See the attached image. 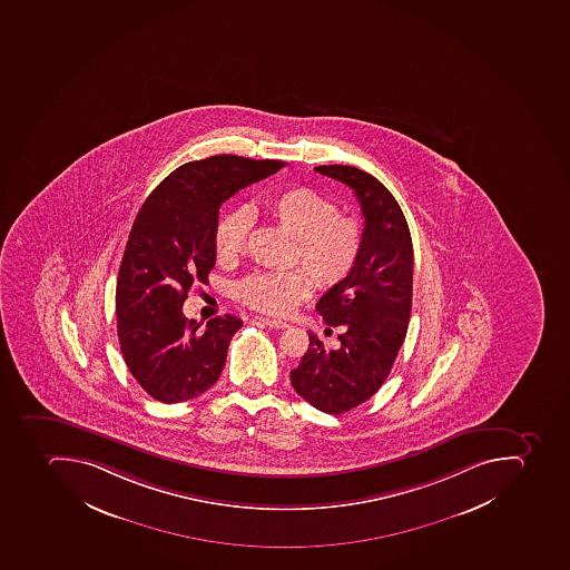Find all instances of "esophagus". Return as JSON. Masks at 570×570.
I'll use <instances>...</instances> for the list:
<instances>
[{
  "label": "esophagus",
  "mask_w": 570,
  "mask_h": 570,
  "mask_svg": "<svg viewBox=\"0 0 570 570\" xmlns=\"http://www.w3.org/2000/svg\"><path fill=\"white\" fill-rule=\"evenodd\" d=\"M255 324L268 325L272 328H287L289 324L283 320L266 318V316H254Z\"/></svg>",
  "instance_id": "1"
}]
</instances>
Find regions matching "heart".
Returning <instances> with one entry per match:
<instances>
[{"label":"heart","instance_id":"obj_1","mask_svg":"<svg viewBox=\"0 0 570 570\" xmlns=\"http://www.w3.org/2000/svg\"><path fill=\"white\" fill-rule=\"evenodd\" d=\"M265 213L277 227L295 237L293 257L318 286H334L351 272L363 245V225L357 216L340 213L333 202L302 186L269 196ZM250 224L246 209L219 218L215 228L219 259L233 261L243 254ZM311 287V278L302 269L259 272L243 278L236 295L252 309L284 316L309 296Z\"/></svg>","mask_w":570,"mask_h":570}]
</instances>
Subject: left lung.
Returning a JSON list of instances; mask_svg holds the SVG:
<instances>
[{
    "label": "left lung",
    "mask_w": 570,
    "mask_h": 570,
    "mask_svg": "<svg viewBox=\"0 0 570 570\" xmlns=\"http://www.w3.org/2000/svg\"><path fill=\"white\" fill-rule=\"evenodd\" d=\"M351 187L365 216L354 266L316 304L336 348L309 333V348L292 370L295 392L327 415L368 401L392 372L404 343L413 298V243L401 205L377 178L354 166L315 168Z\"/></svg>",
    "instance_id": "1"
}]
</instances>
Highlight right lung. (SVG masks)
<instances>
[{"instance_id":"add662e5","label":"right lung","mask_w":570,"mask_h":570,"mask_svg":"<svg viewBox=\"0 0 570 570\" xmlns=\"http://www.w3.org/2000/svg\"><path fill=\"white\" fill-rule=\"evenodd\" d=\"M283 166L237 155L193 160L155 187L137 213L119 266L116 316L125 363L155 401H189L218 381L243 322L216 316L200 331L183 305L215 266L219 205Z\"/></svg>"}]
</instances>
